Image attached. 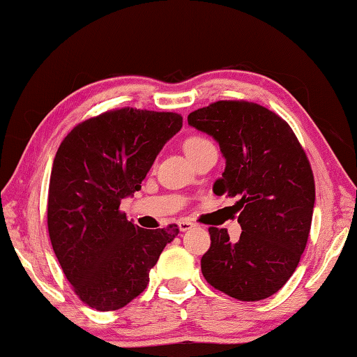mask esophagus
I'll list each match as a JSON object with an SVG mask.
<instances>
[{"instance_id":"esophagus-1","label":"esophagus","mask_w":357,"mask_h":357,"mask_svg":"<svg viewBox=\"0 0 357 357\" xmlns=\"http://www.w3.org/2000/svg\"><path fill=\"white\" fill-rule=\"evenodd\" d=\"M193 227H195V225H193V223L189 222V220H179V229H181V231H187V229H190Z\"/></svg>"}]
</instances>
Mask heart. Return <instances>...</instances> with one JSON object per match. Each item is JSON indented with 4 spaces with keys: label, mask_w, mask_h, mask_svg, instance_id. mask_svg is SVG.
<instances>
[{
    "label": "heart",
    "mask_w": 357,
    "mask_h": 357,
    "mask_svg": "<svg viewBox=\"0 0 357 357\" xmlns=\"http://www.w3.org/2000/svg\"><path fill=\"white\" fill-rule=\"evenodd\" d=\"M206 143H209L206 138H203L200 135H192V137H189L184 142V151H185V153H189V151L200 148V146H203V144H206Z\"/></svg>",
    "instance_id": "b5f03b06"
}]
</instances>
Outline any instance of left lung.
Here are the masks:
<instances>
[{
	"label": "left lung",
	"instance_id": "8db88e82",
	"mask_svg": "<svg viewBox=\"0 0 357 357\" xmlns=\"http://www.w3.org/2000/svg\"><path fill=\"white\" fill-rule=\"evenodd\" d=\"M187 121L219 143L225 172L215 195L238 197L243 233L209 228L202 273L215 289L239 301H261L285 285L309 239L315 179L305 151L287 121L253 102L219 100Z\"/></svg>",
	"mask_w": 357,
	"mask_h": 357
}]
</instances>
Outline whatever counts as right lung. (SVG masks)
Returning <instances> with one entry per match:
<instances>
[{
	"label": "right lung",
	"instance_id": "1",
	"mask_svg": "<svg viewBox=\"0 0 357 357\" xmlns=\"http://www.w3.org/2000/svg\"><path fill=\"white\" fill-rule=\"evenodd\" d=\"M183 128L172 112L119 108L72 129L56 151L47 225L66 279L84 304L118 310L144 291L149 271L179 228L144 229L121 213L157 154Z\"/></svg>",
	"mask_w": 357,
	"mask_h": 357
}]
</instances>
